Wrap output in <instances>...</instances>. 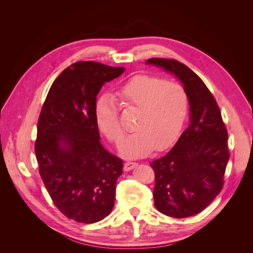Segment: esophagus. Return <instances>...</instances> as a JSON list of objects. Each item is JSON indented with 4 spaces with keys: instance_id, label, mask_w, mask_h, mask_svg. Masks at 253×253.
<instances>
[{
    "instance_id": "esophagus-1",
    "label": "esophagus",
    "mask_w": 253,
    "mask_h": 253,
    "mask_svg": "<svg viewBox=\"0 0 253 253\" xmlns=\"http://www.w3.org/2000/svg\"><path fill=\"white\" fill-rule=\"evenodd\" d=\"M137 166H138V164H136V163H131V162L126 163L125 164V170L126 171H131V170L134 169V168H136Z\"/></svg>"
}]
</instances>
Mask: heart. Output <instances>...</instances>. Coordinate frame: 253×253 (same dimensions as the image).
Returning a JSON list of instances; mask_svg holds the SVG:
<instances>
[{
	"label": "heart",
	"instance_id": "1",
	"mask_svg": "<svg viewBox=\"0 0 253 253\" xmlns=\"http://www.w3.org/2000/svg\"><path fill=\"white\" fill-rule=\"evenodd\" d=\"M121 104L138 110L135 119L136 131L125 137L118 145L120 154L126 158L148 155L154 148L167 149L177 139L188 114V96L177 83L166 82L153 76H136L117 90ZM100 131L111 141L122 136L117 105L110 95L98 99L95 110Z\"/></svg>",
	"mask_w": 253,
	"mask_h": 253
}]
</instances>
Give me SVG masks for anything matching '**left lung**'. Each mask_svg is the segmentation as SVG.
Wrapping results in <instances>:
<instances>
[{
    "instance_id": "left-lung-1",
    "label": "left lung",
    "mask_w": 253,
    "mask_h": 253,
    "mask_svg": "<svg viewBox=\"0 0 253 253\" xmlns=\"http://www.w3.org/2000/svg\"><path fill=\"white\" fill-rule=\"evenodd\" d=\"M145 64L175 76L190 105L186 131L167 154L150 165L155 172L154 205L168 216H192L206 209L223 189L229 160L227 129L215 99L188 66L159 58L149 59Z\"/></svg>"
}]
</instances>
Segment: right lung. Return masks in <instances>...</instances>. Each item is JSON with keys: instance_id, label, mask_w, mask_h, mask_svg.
Listing matches in <instances>:
<instances>
[{"instance_id": "obj_1", "label": "right lung", "mask_w": 253, "mask_h": 253, "mask_svg": "<svg viewBox=\"0 0 253 253\" xmlns=\"http://www.w3.org/2000/svg\"><path fill=\"white\" fill-rule=\"evenodd\" d=\"M125 67L77 62L53 81L38 121L35 152L51 200L68 218L93 224L112 212L124 162L100 142L96 99Z\"/></svg>"}]
</instances>
